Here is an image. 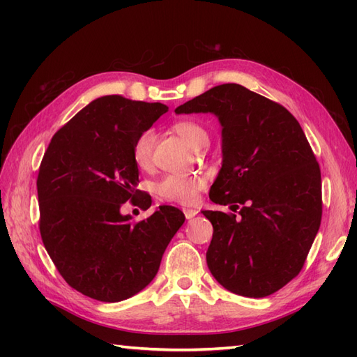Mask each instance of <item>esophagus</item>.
Here are the masks:
<instances>
[{
  "label": "esophagus",
  "instance_id": "esophagus-1",
  "mask_svg": "<svg viewBox=\"0 0 357 357\" xmlns=\"http://www.w3.org/2000/svg\"><path fill=\"white\" fill-rule=\"evenodd\" d=\"M183 213H185V218L186 219H192V218H195V215L198 214V210H195V208H185V210H183Z\"/></svg>",
  "mask_w": 357,
  "mask_h": 357
}]
</instances>
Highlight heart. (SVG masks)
Masks as SVG:
<instances>
[{
    "mask_svg": "<svg viewBox=\"0 0 357 357\" xmlns=\"http://www.w3.org/2000/svg\"><path fill=\"white\" fill-rule=\"evenodd\" d=\"M174 131L185 139V142L201 149L208 143V134L205 129L193 121H180L174 126ZM155 147V132L152 129H146L134 139L132 144V159L135 165L142 169H147L152 165ZM204 188V180L198 176H181V174H167L155 183L156 195L169 202L192 204L198 198V192Z\"/></svg>",
    "mask_w": 357,
    "mask_h": 357,
    "instance_id": "1",
    "label": "heart"
}]
</instances>
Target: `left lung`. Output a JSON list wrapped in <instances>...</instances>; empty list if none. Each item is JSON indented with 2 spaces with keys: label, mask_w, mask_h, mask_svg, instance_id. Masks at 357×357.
Listing matches in <instances>:
<instances>
[{
  "label": "left lung",
  "mask_w": 357,
  "mask_h": 357,
  "mask_svg": "<svg viewBox=\"0 0 357 357\" xmlns=\"http://www.w3.org/2000/svg\"><path fill=\"white\" fill-rule=\"evenodd\" d=\"M213 113L222 125V168L214 204L238 214H202L213 225L207 265L232 294L265 298L304 266L321 220L320 167L283 105L236 83L214 86L176 109Z\"/></svg>",
  "instance_id": "left-lung-1"
}]
</instances>
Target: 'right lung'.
<instances>
[{
  "label": "right lung",
  "instance_id": "right-lung-1",
  "mask_svg": "<svg viewBox=\"0 0 357 357\" xmlns=\"http://www.w3.org/2000/svg\"><path fill=\"white\" fill-rule=\"evenodd\" d=\"M168 112L160 102L121 95L93 100L53 135L38 178L40 234L63 280L80 294L119 302L143 290L158 274L167 245L185 214L160 205L132 223L126 201L147 210L137 190L134 139Z\"/></svg>",
  "mask_w": 357,
  "mask_h": 357
}]
</instances>
